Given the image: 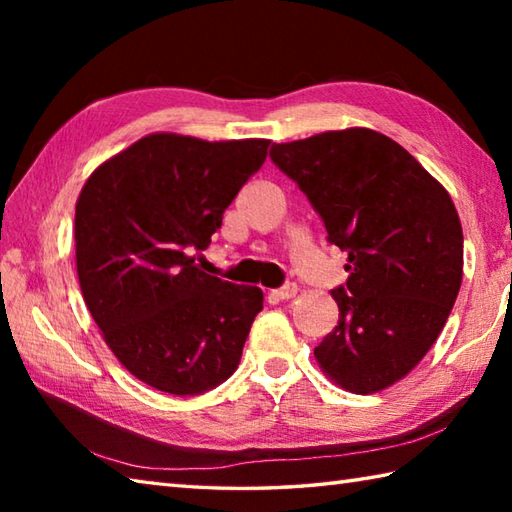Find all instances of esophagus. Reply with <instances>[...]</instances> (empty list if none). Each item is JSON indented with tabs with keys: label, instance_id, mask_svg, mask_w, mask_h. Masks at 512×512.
<instances>
[{
	"label": "esophagus",
	"instance_id": "34e87169",
	"mask_svg": "<svg viewBox=\"0 0 512 512\" xmlns=\"http://www.w3.org/2000/svg\"><path fill=\"white\" fill-rule=\"evenodd\" d=\"M297 292H299V288L295 284H286V286H281V288L270 292V297H275L279 301H288L292 297H297Z\"/></svg>",
	"mask_w": 512,
	"mask_h": 512
}]
</instances>
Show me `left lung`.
I'll return each mask as SVG.
<instances>
[{"label": "left lung", "instance_id": "left-lung-1", "mask_svg": "<svg viewBox=\"0 0 512 512\" xmlns=\"http://www.w3.org/2000/svg\"><path fill=\"white\" fill-rule=\"evenodd\" d=\"M270 158L347 253L332 290L339 325L314 347L352 394L405 378L436 343L462 284L464 237L447 189L396 140L367 127L273 145Z\"/></svg>", "mask_w": 512, "mask_h": 512}]
</instances>
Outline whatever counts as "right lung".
<instances>
[{"instance_id": "1", "label": "right lung", "mask_w": 512, "mask_h": 512, "mask_svg": "<svg viewBox=\"0 0 512 512\" xmlns=\"http://www.w3.org/2000/svg\"><path fill=\"white\" fill-rule=\"evenodd\" d=\"M270 140L158 132L96 167L74 213L76 275L103 341L129 374L173 396L231 376L264 292L202 273L226 206Z\"/></svg>"}]
</instances>
